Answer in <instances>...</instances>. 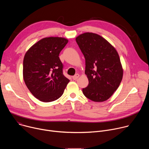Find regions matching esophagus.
<instances>
[{
  "instance_id": "34e87169",
  "label": "esophagus",
  "mask_w": 149,
  "mask_h": 149,
  "mask_svg": "<svg viewBox=\"0 0 149 149\" xmlns=\"http://www.w3.org/2000/svg\"><path fill=\"white\" fill-rule=\"evenodd\" d=\"M79 76V75L78 74H76L75 75H74V76L72 77V79H73L74 80H76L78 78Z\"/></svg>"
}]
</instances>
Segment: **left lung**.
Wrapping results in <instances>:
<instances>
[{
	"label": "left lung",
	"instance_id": "1",
	"mask_svg": "<svg viewBox=\"0 0 149 149\" xmlns=\"http://www.w3.org/2000/svg\"><path fill=\"white\" fill-rule=\"evenodd\" d=\"M86 59V71L89 81L84 95L95 102L108 100L117 90L123 78V70L116 49L96 33L87 32L76 38Z\"/></svg>",
	"mask_w": 149,
	"mask_h": 149
}]
</instances>
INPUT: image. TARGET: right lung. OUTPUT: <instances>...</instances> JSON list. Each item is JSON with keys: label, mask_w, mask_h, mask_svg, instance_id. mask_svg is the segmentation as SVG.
Here are the masks:
<instances>
[{"label": "right lung", "mask_w": 149, "mask_h": 149, "mask_svg": "<svg viewBox=\"0 0 149 149\" xmlns=\"http://www.w3.org/2000/svg\"><path fill=\"white\" fill-rule=\"evenodd\" d=\"M68 40L48 37L35 44L25 55L23 75L32 95L43 102L58 99L70 80L63 74V65L59 55Z\"/></svg>", "instance_id": "add662e5"}]
</instances>
